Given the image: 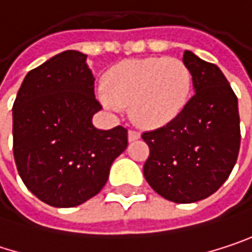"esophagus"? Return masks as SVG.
<instances>
[{"instance_id":"obj_1","label":"esophagus","mask_w":252,"mask_h":252,"mask_svg":"<svg viewBox=\"0 0 252 252\" xmlns=\"http://www.w3.org/2000/svg\"><path fill=\"white\" fill-rule=\"evenodd\" d=\"M137 138H140V132L135 131V129H129V131H128V140H129V141H134V140H137Z\"/></svg>"}]
</instances>
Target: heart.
I'll return each instance as SVG.
<instances>
[{
  "instance_id": "b5f03b06",
  "label": "heart",
  "mask_w": 252,
  "mask_h": 252,
  "mask_svg": "<svg viewBox=\"0 0 252 252\" xmlns=\"http://www.w3.org/2000/svg\"><path fill=\"white\" fill-rule=\"evenodd\" d=\"M192 86L191 71L178 58L152 57L126 60L105 77L108 93L102 105L118 112L129 106L132 120L141 126L156 128L171 123L185 108Z\"/></svg>"
}]
</instances>
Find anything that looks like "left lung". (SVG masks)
<instances>
[{"instance_id":"1","label":"left lung","mask_w":252,"mask_h":252,"mask_svg":"<svg viewBox=\"0 0 252 252\" xmlns=\"http://www.w3.org/2000/svg\"><path fill=\"white\" fill-rule=\"evenodd\" d=\"M182 61L191 71L194 96L166 126L144 131L150 153L143 172L163 198L187 204L207 198L230 175L239 153L238 97L218 65L189 51Z\"/></svg>"}]
</instances>
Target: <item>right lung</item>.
I'll return each mask as SVG.
<instances>
[{
    "label": "right lung",
    "instance_id": "right-lung-1",
    "mask_svg": "<svg viewBox=\"0 0 252 252\" xmlns=\"http://www.w3.org/2000/svg\"><path fill=\"white\" fill-rule=\"evenodd\" d=\"M100 109L81 52H61L27 73L13 105V153L19 175L40 201L74 207L106 184L128 131L94 128Z\"/></svg>",
    "mask_w": 252,
    "mask_h": 252
}]
</instances>
